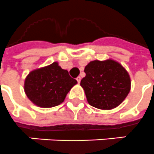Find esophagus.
<instances>
[{
  "label": "esophagus",
  "mask_w": 154,
  "mask_h": 154,
  "mask_svg": "<svg viewBox=\"0 0 154 154\" xmlns=\"http://www.w3.org/2000/svg\"><path fill=\"white\" fill-rule=\"evenodd\" d=\"M76 80H77L78 83H80V81H81V77H80V76H79V77H77V79H76Z\"/></svg>",
  "instance_id": "34e87169"
}]
</instances>
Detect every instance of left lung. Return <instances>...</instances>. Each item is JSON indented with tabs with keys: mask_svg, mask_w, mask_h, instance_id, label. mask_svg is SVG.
I'll return each instance as SVG.
<instances>
[{
	"mask_svg": "<svg viewBox=\"0 0 154 154\" xmlns=\"http://www.w3.org/2000/svg\"><path fill=\"white\" fill-rule=\"evenodd\" d=\"M80 85L90 105L101 110L119 106L129 94L131 80L122 64L114 60H94L85 67Z\"/></svg>",
	"mask_w": 154,
	"mask_h": 154,
	"instance_id": "obj_1",
	"label": "left lung"
}]
</instances>
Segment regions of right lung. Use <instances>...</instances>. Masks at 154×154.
I'll list each match as a JSON object with an SVG mask.
<instances>
[{
    "label": "right lung",
    "mask_w": 154,
    "mask_h": 154,
    "mask_svg": "<svg viewBox=\"0 0 154 154\" xmlns=\"http://www.w3.org/2000/svg\"><path fill=\"white\" fill-rule=\"evenodd\" d=\"M77 83L67 70L57 62L29 72L24 80V92L29 100L39 107L50 108L60 105L67 93Z\"/></svg>",
    "instance_id": "right-lung-1"
}]
</instances>
